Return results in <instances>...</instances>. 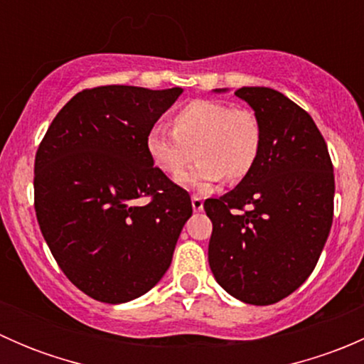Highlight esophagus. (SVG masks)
Wrapping results in <instances>:
<instances>
[{
	"label": "esophagus",
	"instance_id": "obj_1",
	"mask_svg": "<svg viewBox=\"0 0 364 364\" xmlns=\"http://www.w3.org/2000/svg\"><path fill=\"white\" fill-rule=\"evenodd\" d=\"M192 208H193V211H203L204 200L200 199L199 196H193L192 197Z\"/></svg>",
	"mask_w": 364,
	"mask_h": 364
}]
</instances>
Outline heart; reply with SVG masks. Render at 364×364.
Instances as JSON below:
<instances>
[{
  "label": "heart",
  "mask_w": 364,
  "mask_h": 364,
  "mask_svg": "<svg viewBox=\"0 0 364 364\" xmlns=\"http://www.w3.org/2000/svg\"><path fill=\"white\" fill-rule=\"evenodd\" d=\"M262 128L257 114L218 100H192L172 117V130L155 124L146 135V151L161 172L188 185H209L225 176L229 183L247 178L259 161Z\"/></svg>",
  "instance_id": "1"
}]
</instances>
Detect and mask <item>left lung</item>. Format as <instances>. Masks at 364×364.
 Returning <instances> with one entry per match:
<instances>
[{
  "label": "left lung",
  "mask_w": 364,
  "mask_h": 364,
  "mask_svg": "<svg viewBox=\"0 0 364 364\" xmlns=\"http://www.w3.org/2000/svg\"><path fill=\"white\" fill-rule=\"evenodd\" d=\"M262 128L253 171L204 203L213 222L209 267L230 296L266 306L311 274L333 223L335 174L311 116L271 87H240Z\"/></svg>",
  "instance_id": "8db88e82"
}]
</instances>
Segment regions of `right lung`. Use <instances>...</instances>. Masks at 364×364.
<instances>
[{
    "instance_id": "obj_1",
    "label": "right lung",
    "mask_w": 364,
    "mask_h": 364,
    "mask_svg": "<svg viewBox=\"0 0 364 364\" xmlns=\"http://www.w3.org/2000/svg\"><path fill=\"white\" fill-rule=\"evenodd\" d=\"M181 93L117 84L82 90L36 149L40 230L68 280L93 299L124 303L155 287L192 216L188 192L146 151L148 132Z\"/></svg>"
}]
</instances>
